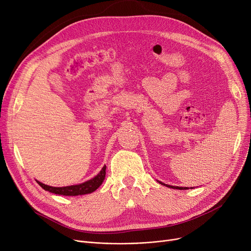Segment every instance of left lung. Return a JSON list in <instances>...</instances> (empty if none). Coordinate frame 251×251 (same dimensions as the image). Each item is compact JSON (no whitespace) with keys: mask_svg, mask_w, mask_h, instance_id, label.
<instances>
[{"mask_svg":"<svg viewBox=\"0 0 251 251\" xmlns=\"http://www.w3.org/2000/svg\"><path fill=\"white\" fill-rule=\"evenodd\" d=\"M161 184H163V185H166L167 187H170V188H173V189H180V190H182V189H188L187 187H179V186H171V185H168V184H164V183H162V182H160Z\"/></svg>","mask_w":251,"mask_h":251,"instance_id":"obj_1","label":"left lung"}]
</instances>
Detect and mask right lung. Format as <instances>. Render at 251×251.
<instances>
[{"label": "right lung", "instance_id": "obj_1", "mask_svg": "<svg viewBox=\"0 0 251 251\" xmlns=\"http://www.w3.org/2000/svg\"><path fill=\"white\" fill-rule=\"evenodd\" d=\"M105 169H107V167L104 166L95 178H92L82 184H78V185H71V186H66V187H52V186H48L42 182L37 181V183L38 185L43 187L45 190L55 194H59V195L76 196V195L87 194V193L94 192L101 185V183L105 177Z\"/></svg>", "mask_w": 251, "mask_h": 251}]
</instances>
